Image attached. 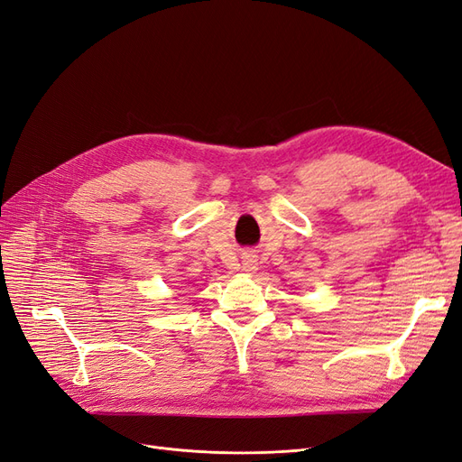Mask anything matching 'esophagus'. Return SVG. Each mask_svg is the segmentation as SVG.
Wrapping results in <instances>:
<instances>
[{
    "instance_id": "1",
    "label": "esophagus",
    "mask_w": 462,
    "mask_h": 462,
    "mask_svg": "<svg viewBox=\"0 0 462 462\" xmlns=\"http://www.w3.org/2000/svg\"><path fill=\"white\" fill-rule=\"evenodd\" d=\"M243 269H245L246 273L256 272V269H258V260H256V256H254V254H245V256H243Z\"/></svg>"
}]
</instances>
